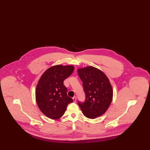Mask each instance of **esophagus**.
<instances>
[{"label":"esophagus","instance_id":"1","mask_svg":"<svg viewBox=\"0 0 150 150\" xmlns=\"http://www.w3.org/2000/svg\"><path fill=\"white\" fill-rule=\"evenodd\" d=\"M72 99H73V100H74V102H76V96H74V97L72 98Z\"/></svg>","mask_w":150,"mask_h":150}]
</instances>
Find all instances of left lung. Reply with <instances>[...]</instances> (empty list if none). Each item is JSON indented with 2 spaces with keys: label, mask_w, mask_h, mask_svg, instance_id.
Returning <instances> with one entry per match:
<instances>
[{
  "label": "left lung",
  "mask_w": 150,
  "mask_h": 150,
  "mask_svg": "<svg viewBox=\"0 0 150 150\" xmlns=\"http://www.w3.org/2000/svg\"><path fill=\"white\" fill-rule=\"evenodd\" d=\"M86 94L84 102H78L84 115L94 119L105 114L110 106L113 91L106 75L99 69L88 66L78 70Z\"/></svg>",
  "instance_id": "8db88e82"
}]
</instances>
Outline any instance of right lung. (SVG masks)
<instances>
[{"instance_id": "obj_1", "label": "right lung", "mask_w": 150, "mask_h": 150, "mask_svg": "<svg viewBox=\"0 0 150 150\" xmlns=\"http://www.w3.org/2000/svg\"><path fill=\"white\" fill-rule=\"evenodd\" d=\"M74 70L72 65L54 66L44 72L39 79L36 88V100L40 111L48 117L60 118L64 114L67 105L73 102L67 94L64 81Z\"/></svg>"}]
</instances>
